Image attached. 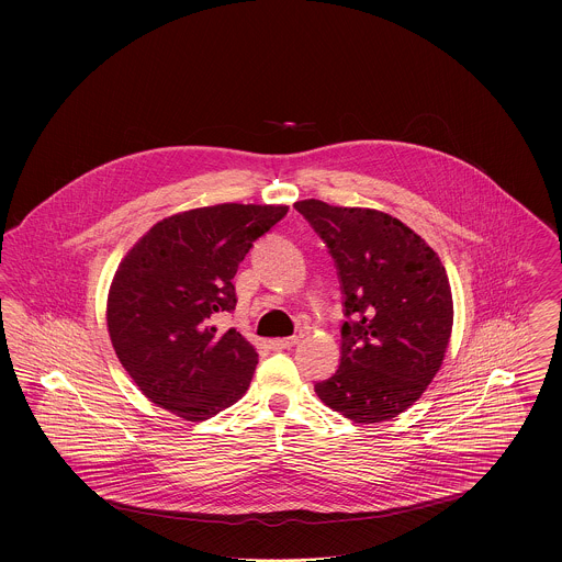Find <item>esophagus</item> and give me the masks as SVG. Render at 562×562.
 Listing matches in <instances>:
<instances>
[{
	"instance_id": "34e87169",
	"label": "esophagus",
	"mask_w": 562,
	"mask_h": 562,
	"mask_svg": "<svg viewBox=\"0 0 562 562\" xmlns=\"http://www.w3.org/2000/svg\"><path fill=\"white\" fill-rule=\"evenodd\" d=\"M299 344V337H286V339H271L269 341V348L276 349H289L293 348V346H296Z\"/></svg>"
}]
</instances>
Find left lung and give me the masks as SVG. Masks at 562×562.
I'll use <instances>...</instances> for the list:
<instances>
[{
  "label": "left lung",
  "mask_w": 562,
  "mask_h": 562,
  "mask_svg": "<svg viewBox=\"0 0 562 562\" xmlns=\"http://www.w3.org/2000/svg\"><path fill=\"white\" fill-rule=\"evenodd\" d=\"M294 209L335 259L348 318L341 364L316 394L356 424L387 422L422 398L445 360L453 328L445 266L390 214L322 200Z\"/></svg>",
  "instance_id": "left-lung-1"
}]
</instances>
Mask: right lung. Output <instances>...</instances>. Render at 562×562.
Wrapping results in <instances>:
<instances>
[{"label": "right lung", "mask_w": 562, "mask_h": 562, "mask_svg": "<svg viewBox=\"0 0 562 562\" xmlns=\"http://www.w3.org/2000/svg\"><path fill=\"white\" fill-rule=\"evenodd\" d=\"M289 206L216 204L156 223L122 259L108 296V328L138 390L188 422L246 394L259 353L213 318L236 310L234 276L252 241Z\"/></svg>", "instance_id": "obj_1"}]
</instances>
